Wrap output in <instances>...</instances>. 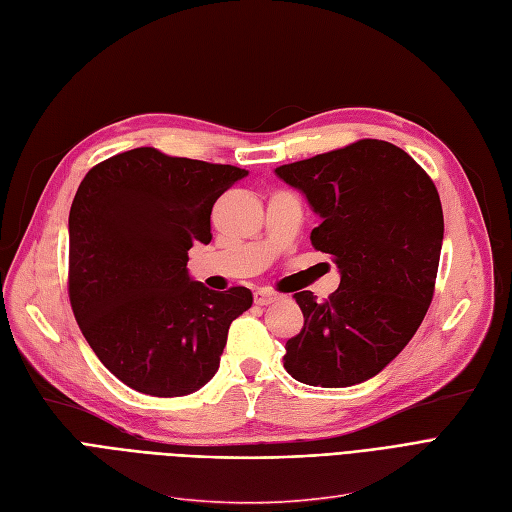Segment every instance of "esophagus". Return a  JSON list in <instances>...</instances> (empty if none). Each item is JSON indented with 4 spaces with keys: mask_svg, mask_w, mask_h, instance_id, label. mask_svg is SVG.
Instances as JSON below:
<instances>
[{
    "mask_svg": "<svg viewBox=\"0 0 512 512\" xmlns=\"http://www.w3.org/2000/svg\"><path fill=\"white\" fill-rule=\"evenodd\" d=\"M278 299H280V295L274 293V291H257L255 293V304L257 306H270V304H274V301H278Z\"/></svg>",
    "mask_w": 512,
    "mask_h": 512,
    "instance_id": "obj_1",
    "label": "esophagus"
}]
</instances>
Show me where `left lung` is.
<instances>
[{"label":"left lung","instance_id":"left-lung-1","mask_svg":"<svg viewBox=\"0 0 512 512\" xmlns=\"http://www.w3.org/2000/svg\"><path fill=\"white\" fill-rule=\"evenodd\" d=\"M274 173L306 196L320 217L314 249L339 270L323 304L310 291L293 295L304 329L285 346V369L320 388L367 382L401 354L432 301L443 246L437 187L401 147L377 139Z\"/></svg>","mask_w":512,"mask_h":512}]
</instances>
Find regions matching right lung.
Listing matches in <instances>:
<instances>
[{"mask_svg":"<svg viewBox=\"0 0 512 512\" xmlns=\"http://www.w3.org/2000/svg\"><path fill=\"white\" fill-rule=\"evenodd\" d=\"M249 170L137 147L88 170L69 213V299L99 361L128 388L185 396L213 380L244 287L211 291L187 251L208 244L215 200Z\"/></svg>","mask_w":512,"mask_h":512,"instance_id":"obj_1","label":"right lung"}]
</instances>
